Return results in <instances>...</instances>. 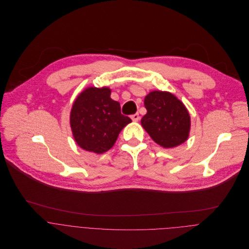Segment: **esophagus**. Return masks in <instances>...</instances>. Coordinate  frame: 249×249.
I'll list each match as a JSON object with an SVG mask.
<instances>
[{
    "label": "esophagus",
    "instance_id": "1",
    "mask_svg": "<svg viewBox=\"0 0 249 249\" xmlns=\"http://www.w3.org/2000/svg\"><path fill=\"white\" fill-rule=\"evenodd\" d=\"M131 119H132V121H133V122H138V121H139V119H140V116H139V114H138V113H136V114L131 115Z\"/></svg>",
    "mask_w": 249,
    "mask_h": 249
}]
</instances>
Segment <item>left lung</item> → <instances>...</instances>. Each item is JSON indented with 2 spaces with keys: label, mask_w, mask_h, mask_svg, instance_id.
Masks as SVG:
<instances>
[{
  "label": "left lung",
  "mask_w": 249,
  "mask_h": 249,
  "mask_svg": "<svg viewBox=\"0 0 249 249\" xmlns=\"http://www.w3.org/2000/svg\"><path fill=\"white\" fill-rule=\"evenodd\" d=\"M144 107L146 114L141 124L154 142L171 148L188 139L191 118L187 108L175 95L152 91L144 98Z\"/></svg>",
  "instance_id": "obj_1"
}]
</instances>
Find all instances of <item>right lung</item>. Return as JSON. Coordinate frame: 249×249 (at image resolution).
<instances>
[{"mask_svg": "<svg viewBox=\"0 0 249 249\" xmlns=\"http://www.w3.org/2000/svg\"><path fill=\"white\" fill-rule=\"evenodd\" d=\"M108 87H88L71 107L70 124L76 143L98 154L109 150L121 130L131 120L121 113L118 102L110 98Z\"/></svg>", "mask_w": 249, "mask_h": 249, "instance_id": "add662e5", "label": "right lung"}]
</instances>
